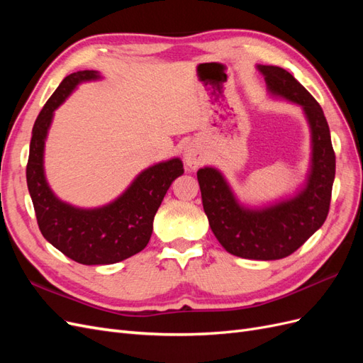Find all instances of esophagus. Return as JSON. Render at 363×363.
<instances>
[{"instance_id": "34e87169", "label": "esophagus", "mask_w": 363, "mask_h": 363, "mask_svg": "<svg viewBox=\"0 0 363 363\" xmlns=\"http://www.w3.org/2000/svg\"><path fill=\"white\" fill-rule=\"evenodd\" d=\"M183 160H184L186 167H188L189 169H195V168H199L200 164L204 162V156H203V152L200 151L199 147L189 145L188 148L184 150Z\"/></svg>"}]
</instances>
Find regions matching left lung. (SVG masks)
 <instances>
[{
    "instance_id": "1",
    "label": "left lung",
    "mask_w": 363,
    "mask_h": 363,
    "mask_svg": "<svg viewBox=\"0 0 363 363\" xmlns=\"http://www.w3.org/2000/svg\"><path fill=\"white\" fill-rule=\"evenodd\" d=\"M268 89L300 104L312 130V169L306 188L292 200L262 211L239 206L221 172H196L204 212L213 235L230 255L255 260H277L298 250L328 215L336 157L321 106L294 75L279 67L259 65Z\"/></svg>"
}]
</instances>
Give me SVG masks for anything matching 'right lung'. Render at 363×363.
I'll return each instance as SVG.
<instances>
[{"instance_id": "obj_1", "label": "right lung", "mask_w": 363, "mask_h": 363, "mask_svg": "<svg viewBox=\"0 0 363 363\" xmlns=\"http://www.w3.org/2000/svg\"><path fill=\"white\" fill-rule=\"evenodd\" d=\"M95 79V71L68 75L43 106L33 125L27 186L40 233L51 245L83 265H111L147 247L163 196L184 169L180 159L157 163L139 174L118 200L92 211L72 207L54 196L43 175V144L52 112L77 84Z\"/></svg>"}]
</instances>
